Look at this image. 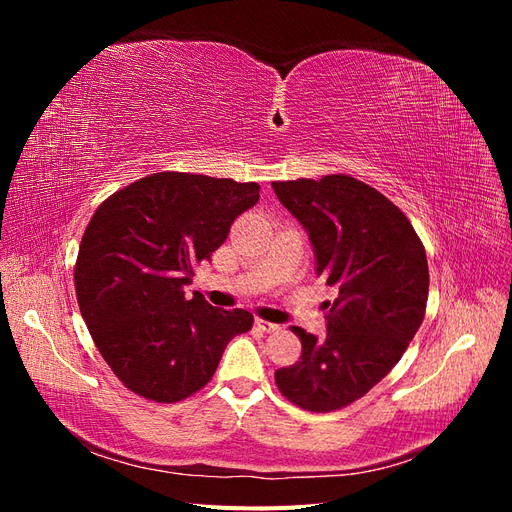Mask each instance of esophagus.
I'll return each mask as SVG.
<instances>
[{"instance_id": "1", "label": "esophagus", "mask_w": 512, "mask_h": 512, "mask_svg": "<svg viewBox=\"0 0 512 512\" xmlns=\"http://www.w3.org/2000/svg\"><path fill=\"white\" fill-rule=\"evenodd\" d=\"M256 327H258L260 331H265V333L280 331V324H273V322H267V320H262V318H256Z\"/></svg>"}]
</instances>
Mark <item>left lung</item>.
<instances>
[{"label": "left lung", "instance_id": "8db88e82", "mask_svg": "<svg viewBox=\"0 0 512 512\" xmlns=\"http://www.w3.org/2000/svg\"><path fill=\"white\" fill-rule=\"evenodd\" d=\"M305 228L316 275L337 288L327 301V337L299 327L301 359L275 384L309 412L339 410L389 374L421 327L429 269L410 220L378 190L346 175L271 183Z\"/></svg>", "mask_w": 512, "mask_h": 512}]
</instances>
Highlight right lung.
<instances>
[{
	"instance_id": "right-lung-1",
	"label": "right lung",
	"mask_w": 512,
	"mask_h": 512,
	"mask_svg": "<svg viewBox=\"0 0 512 512\" xmlns=\"http://www.w3.org/2000/svg\"><path fill=\"white\" fill-rule=\"evenodd\" d=\"M258 183L156 173L106 198L74 269L81 316L104 361L130 391L162 404L211 380L232 337L252 329L245 309L185 297L198 262L258 203Z\"/></svg>"
}]
</instances>
